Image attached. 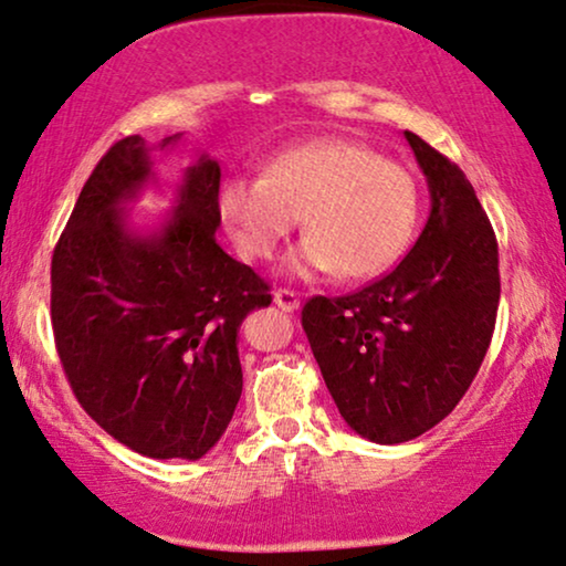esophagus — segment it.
Segmentation results:
<instances>
[{"mask_svg":"<svg viewBox=\"0 0 566 566\" xmlns=\"http://www.w3.org/2000/svg\"><path fill=\"white\" fill-rule=\"evenodd\" d=\"M274 303H276V307H282L284 313H295L300 307V297H297V292L279 287V290H274Z\"/></svg>","mask_w":566,"mask_h":566,"instance_id":"1","label":"esophagus"}]
</instances>
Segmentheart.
Instances as JSON below:
<instances>
[{"label":"heart","instance_id":"1","mask_svg":"<svg viewBox=\"0 0 566 566\" xmlns=\"http://www.w3.org/2000/svg\"><path fill=\"white\" fill-rule=\"evenodd\" d=\"M222 224L245 259L266 261L303 220L305 240L290 255L295 274H382L401 259L417 228L409 170L346 139L287 147L259 176H232L217 193Z\"/></svg>","mask_w":566,"mask_h":566}]
</instances>
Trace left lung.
Segmentation results:
<instances>
[{
    "instance_id": "8db88e82",
    "label": "left lung",
    "mask_w": 566,
    "mask_h": 566,
    "mask_svg": "<svg viewBox=\"0 0 566 566\" xmlns=\"http://www.w3.org/2000/svg\"><path fill=\"white\" fill-rule=\"evenodd\" d=\"M432 212L403 261L342 297H311L303 328L346 424L380 446L409 442L455 409L492 344L496 235L465 172L403 132Z\"/></svg>"
}]
</instances>
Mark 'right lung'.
<instances>
[{
    "instance_id": "add662e5",
    "label": "right lung",
    "mask_w": 566,
    "mask_h": 566,
    "mask_svg": "<svg viewBox=\"0 0 566 566\" xmlns=\"http://www.w3.org/2000/svg\"><path fill=\"white\" fill-rule=\"evenodd\" d=\"M153 149L137 134L118 139L82 186L51 259V326L74 396L105 432L147 458L196 461L235 413L238 328L271 303V287L217 243L212 157L186 168L160 230L126 228L124 205L153 178Z\"/></svg>"
}]
</instances>
